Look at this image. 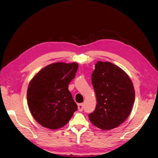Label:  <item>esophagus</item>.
Returning a JSON list of instances; mask_svg holds the SVG:
<instances>
[{
	"label": "esophagus",
	"mask_w": 158,
	"mask_h": 158,
	"mask_svg": "<svg viewBox=\"0 0 158 158\" xmlns=\"http://www.w3.org/2000/svg\"><path fill=\"white\" fill-rule=\"evenodd\" d=\"M83 108H84V106L83 103L78 104V110L79 111H82L83 110Z\"/></svg>",
	"instance_id": "34e87169"
}]
</instances>
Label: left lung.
Instances as JSON below:
<instances>
[{"instance_id": "8db88e82", "label": "left lung", "mask_w": 158, "mask_h": 158, "mask_svg": "<svg viewBox=\"0 0 158 158\" xmlns=\"http://www.w3.org/2000/svg\"><path fill=\"white\" fill-rule=\"evenodd\" d=\"M97 98L95 111L89 114L92 124L103 130L118 127L127 118L135 100L131 79L110 62L98 61L91 75Z\"/></svg>"}]
</instances>
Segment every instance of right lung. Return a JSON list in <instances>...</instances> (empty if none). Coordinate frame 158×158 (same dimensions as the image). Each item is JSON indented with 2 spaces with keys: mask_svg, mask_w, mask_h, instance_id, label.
Instances as JSON below:
<instances>
[{
  "mask_svg": "<svg viewBox=\"0 0 158 158\" xmlns=\"http://www.w3.org/2000/svg\"><path fill=\"white\" fill-rule=\"evenodd\" d=\"M76 63H54L35 75L27 98L32 115L42 126L56 129L65 125L77 110L68 89L78 69Z\"/></svg>",
  "mask_w": 158,
  "mask_h": 158,
  "instance_id": "add662e5",
  "label": "right lung"
}]
</instances>
